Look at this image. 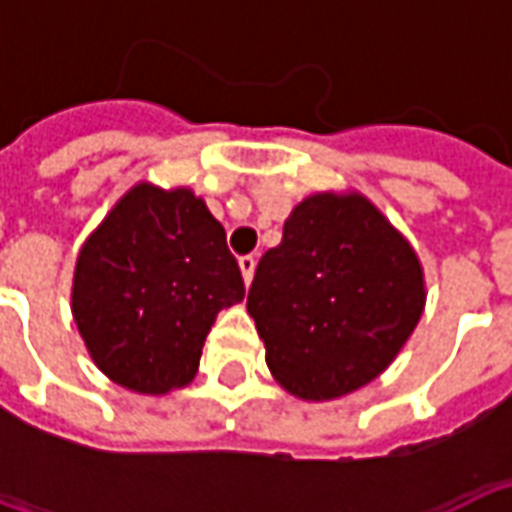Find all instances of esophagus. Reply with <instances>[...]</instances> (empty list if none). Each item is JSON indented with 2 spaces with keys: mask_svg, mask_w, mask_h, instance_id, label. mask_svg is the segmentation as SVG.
Listing matches in <instances>:
<instances>
[{
  "mask_svg": "<svg viewBox=\"0 0 512 512\" xmlns=\"http://www.w3.org/2000/svg\"><path fill=\"white\" fill-rule=\"evenodd\" d=\"M238 266H241V274H244V282L249 285L252 282V277H255V266H257V260L252 255H244L241 260H238Z\"/></svg>",
  "mask_w": 512,
  "mask_h": 512,
  "instance_id": "obj_1",
  "label": "esophagus"
}]
</instances>
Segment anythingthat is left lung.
Wrapping results in <instances>:
<instances>
[{"instance_id":"8db88e82","label":"left lung","mask_w":512,"mask_h":512,"mask_svg":"<svg viewBox=\"0 0 512 512\" xmlns=\"http://www.w3.org/2000/svg\"><path fill=\"white\" fill-rule=\"evenodd\" d=\"M246 310L266 365L301 400H334L392 365L425 310L417 252L373 202L348 191L301 200L257 263Z\"/></svg>"}]
</instances>
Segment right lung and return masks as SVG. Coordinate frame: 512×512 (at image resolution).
I'll list each match as a JSON object with an SVG mask.
<instances>
[{
	"label": "right lung",
	"mask_w": 512,
	"mask_h": 512,
	"mask_svg": "<svg viewBox=\"0 0 512 512\" xmlns=\"http://www.w3.org/2000/svg\"><path fill=\"white\" fill-rule=\"evenodd\" d=\"M244 293L208 205L183 186L136 183L84 241L71 310L106 378L139 395H167L197 376L216 315Z\"/></svg>",
	"instance_id": "1"
}]
</instances>
